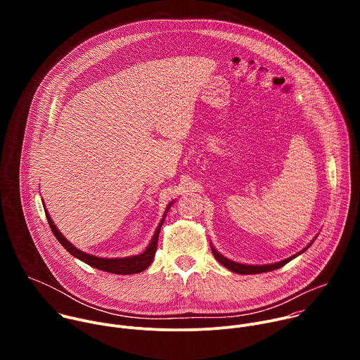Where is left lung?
Here are the masks:
<instances>
[{
  "mask_svg": "<svg viewBox=\"0 0 360 360\" xmlns=\"http://www.w3.org/2000/svg\"><path fill=\"white\" fill-rule=\"evenodd\" d=\"M314 240H315V239H314ZM314 240H312L309 245H307L306 248H303L300 252H297L296 255L290 256V258L283 259V261L276 262V264H269V265H245V264H238V262H233V261L225 258V256L221 255L212 245H211V250H212V253H214V256H215V259H217L221 265H224L225 268H228L229 271H232V272H235V274H240V275H252V274H264V272L275 271V269H279V268L285 266L288 262H290L292 259H295L296 256H299L300 253H303L307 248H309V246L314 243Z\"/></svg>",
  "mask_w": 360,
  "mask_h": 360,
  "instance_id": "left-lung-1",
  "label": "left lung"
}]
</instances>
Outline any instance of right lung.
<instances>
[{
  "mask_svg": "<svg viewBox=\"0 0 360 360\" xmlns=\"http://www.w3.org/2000/svg\"><path fill=\"white\" fill-rule=\"evenodd\" d=\"M44 208H45V203ZM172 202L167 207V211L164 214V218L161 219L155 233H153L149 245L146 246V249L139 253V255H134V256H128V258H99V256H94V255H89V253H85L79 249H77L70 240L65 239V236H63V233L58 231V228L54 225L53 219H51L49 214L46 212L45 210V217H46V221L51 226V231H53V233L56 235V238L58 239V242L72 255L75 256L77 259L85 262L86 265L92 266V268H96L99 271H104V272H110V274H117V275H132V274H139L142 271H145L153 261V256H155V252H157V245H158V238H160V231H161V226L165 221V217H167V212L168 210L171 208Z\"/></svg>",
  "mask_w": 360,
  "mask_h": 360,
  "instance_id": "right-lung-1",
  "label": "right lung"
}]
</instances>
